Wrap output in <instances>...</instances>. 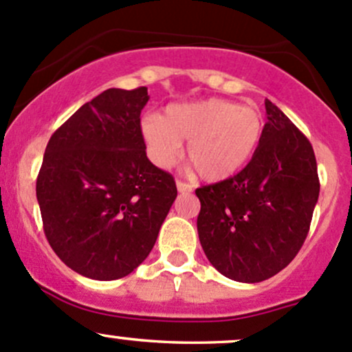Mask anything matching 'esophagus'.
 Listing matches in <instances>:
<instances>
[{
  "instance_id": "esophagus-1",
  "label": "esophagus",
  "mask_w": 352,
  "mask_h": 352,
  "mask_svg": "<svg viewBox=\"0 0 352 352\" xmlns=\"http://www.w3.org/2000/svg\"><path fill=\"white\" fill-rule=\"evenodd\" d=\"M177 190L182 192V194H185V192H192V185L184 182V180H177Z\"/></svg>"
}]
</instances>
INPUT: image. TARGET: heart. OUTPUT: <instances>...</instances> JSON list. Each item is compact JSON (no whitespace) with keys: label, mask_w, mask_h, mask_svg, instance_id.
I'll return each instance as SVG.
<instances>
[{"label":"heart","mask_w":352,"mask_h":352,"mask_svg":"<svg viewBox=\"0 0 352 352\" xmlns=\"http://www.w3.org/2000/svg\"><path fill=\"white\" fill-rule=\"evenodd\" d=\"M142 137L150 160L167 168L182 152L200 177L219 182L235 175L257 152L264 133V118L256 108L222 98L172 103L164 117L146 115Z\"/></svg>","instance_id":"heart-1"}]
</instances>
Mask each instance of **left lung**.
I'll use <instances>...</instances> for the list:
<instances>
[{"instance_id":"1","label":"left lung","mask_w":352,"mask_h":352,"mask_svg":"<svg viewBox=\"0 0 352 352\" xmlns=\"http://www.w3.org/2000/svg\"><path fill=\"white\" fill-rule=\"evenodd\" d=\"M265 113L252 160L237 175L195 190L204 252L222 276L237 283H261L291 264L319 197L311 142L269 100Z\"/></svg>"}]
</instances>
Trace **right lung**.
I'll return each mask as SVG.
<instances>
[{"label":"right lung","instance_id":"obj_1","mask_svg":"<svg viewBox=\"0 0 352 352\" xmlns=\"http://www.w3.org/2000/svg\"><path fill=\"white\" fill-rule=\"evenodd\" d=\"M146 88L108 90L50 138L36 179L43 230L69 269L96 280L145 261L177 197L175 180L146 158Z\"/></svg>","mask_w":352,"mask_h":352}]
</instances>
